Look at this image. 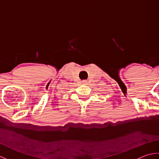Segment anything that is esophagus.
Instances as JSON below:
<instances>
[{
    "label": "esophagus",
    "mask_w": 159,
    "mask_h": 159,
    "mask_svg": "<svg viewBox=\"0 0 159 159\" xmlns=\"http://www.w3.org/2000/svg\"><path fill=\"white\" fill-rule=\"evenodd\" d=\"M83 83H87V80H83Z\"/></svg>",
    "instance_id": "obj_1"
}]
</instances>
